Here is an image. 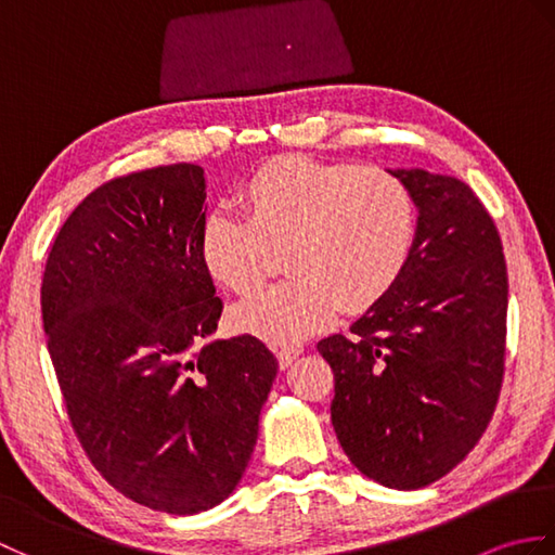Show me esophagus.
<instances>
[{
    "instance_id": "34e87169",
    "label": "esophagus",
    "mask_w": 555,
    "mask_h": 555,
    "mask_svg": "<svg viewBox=\"0 0 555 555\" xmlns=\"http://www.w3.org/2000/svg\"><path fill=\"white\" fill-rule=\"evenodd\" d=\"M300 348H281L276 350V360H279V367L281 370H288L293 362H296V358L300 356Z\"/></svg>"
}]
</instances>
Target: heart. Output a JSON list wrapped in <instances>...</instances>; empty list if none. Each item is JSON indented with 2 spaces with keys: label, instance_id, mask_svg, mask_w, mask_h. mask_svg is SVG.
Listing matches in <instances>:
<instances>
[{
  "label": "heart",
  "instance_id": "heart-1",
  "mask_svg": "<svg viewBox=\"0 0 555 555\" xmlns=\"http://www.w3.org/2000/svg\"><path fill=\"white\" fill-rule=\"evenodd\" d=\"M243 217L209 211L197 250L223 288L262 284L267 243H286L288 279L238 302L231 322L271 346H291L322 332L338 310L379 302L415 243V203L405 183L379 167H356L310 155L264 162L245 181Z\"/></svg>",
  "mask_w": 555,
  "mask_h": 555
}]
</instances>
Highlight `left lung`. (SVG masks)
I'll list each match as a JSON object with an SVG mask.
<instances>
[{
    "mask_svg": "<svg viewBox=\"0 0 555 555\" xmlns=\"http://www.w3.org/2000/svg\"><path fill=\"white\" fill-rule=\"evenodd\" d=\"M417 207L403 274L317 350L334 370L332 424L350 463L388 489H422L463 460L496 408L508 271L499 231L453 176L393 169Z\"/></svg>",
    "mask_w": 555,
    "mask_h": 555,
    "instance_id": "obj_1",
    "label": "left lung"
}]
</instances>
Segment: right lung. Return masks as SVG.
Returning <instances> with one entry per match:
<instances>
[{
	"instance_id": "1",
	"label": "right lung",
	"mask_w": 555,
	"mask_h": 555,
	"mask_svg": "<svg viewBox=\"0 0 555 555\" xmlns=\"http://www.w3.org/2000/svg\"><path fill=\"white\" fill-rule=\"evenodd\" d=\"M205 169L100 185L47 257L42 326L70 424L102 477L171 515L229 499L279 370L262 340L211 338L221 300L197 250Z\"/></svg>"
}]
</instances>
